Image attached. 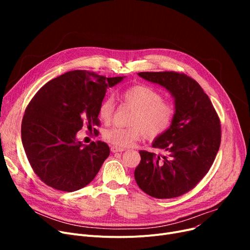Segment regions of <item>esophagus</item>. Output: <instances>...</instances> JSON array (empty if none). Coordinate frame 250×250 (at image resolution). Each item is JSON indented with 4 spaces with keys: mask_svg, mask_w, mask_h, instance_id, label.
<instances>
[{
    "mask_svg": "<svg viewBox=\"0 0 250 250\" xmlns=\"http://www.w3.org/2000/svg\"><path fill=\"white\" fill-rule=\"evenodd\" d=\"M110 150H111V152H112V153H116V152H124V151H125V149H124V148H120V147H116V146H111Z\"/></svg>",
    "mask_w": 250,
    "mask_h": 250,
    "instance_id": "obj_1",
    "label": "esophagus"
}]
</instances>
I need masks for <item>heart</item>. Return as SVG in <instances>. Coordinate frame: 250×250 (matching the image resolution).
Instances as JSON below:
<instances>
[{
    "mask_svg": "<svg viewBox=\"0 0 250 250\" xmlns=\"http://www.w3.org/2000/svg\"><path fill=\"white\" fill-rule=\"evenodd\" d=\"M122 100L136 108L129 120L128 127L112 126L103 132V139L111 145L125 148L137 141L144 134L149 139H156L164 135L171 126L174 116V105L163 99L158 90L145 84L132 85L121 93ZM114 101L111 97L104 98L98 107V116L104 124H109L114 113Z\"/></svg>",
    "mask_w": 250,
    "mask_h": 250,
    "instance_id": "heart-1",
    "label": "heart"
}]
</instances>
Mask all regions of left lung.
I'll return each mask as SVG.
<instances>
[{"label": "left lung", "instance_id": "obj_1", "mask_svg": "<svg viewBox=\"0 0 250 250\" xmlns=\"http://www.w3.org/2000/svg\"><path fill=\"white\" fill-rule=\"evenodd\" d=\"M139 76L172 94L175 116L152 145L166 155L140 151L135 179L153 198H177L191 190L213 165L221 144L220 118L202 87L188 75L171 71L141 72Z\"/></svg>", "mask_w": 250, "mask_h": 250}]
</instances>
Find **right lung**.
<instances>
[{
    "label": "right lung",
    "mask_w": 250,
    "mask_h": 250,
    "mask_svg": "<svg viewBox=\"0 0 250 250\" xmlns=\"http://www.w3.org/2000/svg\"><path fill=\"white\" fill-rule=\"evenodd\" d=\"M123 79L76 70L52 79L33 96L25 109L21 137L34 173L46 186L71 192L94 179L109 147L100 141L85 146L77 133L87 125L98 135L99 104L107 89Z\"/></svg>",
    "instance_id": "1"
}]
</instances>
